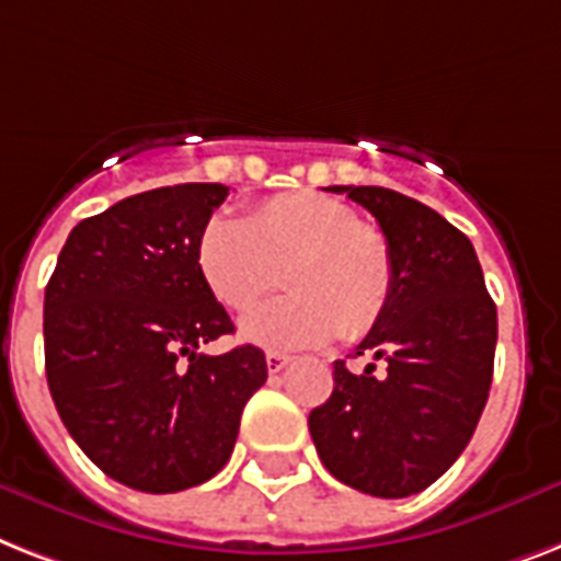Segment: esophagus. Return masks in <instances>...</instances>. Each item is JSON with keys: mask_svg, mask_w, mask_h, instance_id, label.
Listing matches in <instances>:
<instances>
[{"mask_svg": "<svg viewBox=\"0 0 561 561\" xmlns=\"http://www.w3.org/2000/svg\"><path fill=\"white\" fill-rule=\"evenodd\" d=\"M265 359H267V371H271V375H279L282 368H288L290 363L288 354H282V352H267Z\"/></svg>", "mask_w": 561, "mask_h": 561, "instance_id": "esophagus-1", "label": "esophagus"}]
</instances>
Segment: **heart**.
<instances>
[{
	"mask_svg": "<svg viewBox=\"0 0 561 561\" xmlns=\"http://www.w3.org/2000/svg\"><path fill=\"white\" fill-rule=\"evenodd\" d=\"M195 265L213 299L233 313L285 282L290 294L241 322L244 340L273 348L320 345L334 334L359 340L394 288L389 239L359 221L352 204L313 190L273 195L244 218L213 216L195 241Z\"/></svg>",
	"mask_w": 561,
	"mask_h": 561,
	"instance_id": "heart-1",
	"label": "heart"
}]
</instances>
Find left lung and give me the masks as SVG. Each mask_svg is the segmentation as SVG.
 I'll list each match as a JSON object with an SVG mask.
<instances>
[{
	"label": "left lung",
	"instance_id": "obj_1",
	"mask_svg": "<svg viewBox=\"0 0 561 561\" xmlns=\"http://www.w3.org/2000/svg\"><path fill=\"white\" fill-rule=\"evenodd\" d=\"M377 218L394 259V288L357 354L334 363V391L308 414L325 470L377 499L435 484L470 444L493 383L499 317L472 241L426 204L386 186H328Z\"/></svg>",
	"mask_w": 561,
	"mask_h": 561
}]
</instances>
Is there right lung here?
I'll return each instance as SVG.
<instances>
[{
    "label": "right lung",
    "instance_id": "obj_1",
    "mask_svg": "<svg viewBox=\"0 0 561 561\" xmlns=\"http://www.w3.org/2000/svg\"><path fill=\"white\" fill-rule=\"evenodd\" d=\"M225 184L129 195L83 218L45 288V377L68 435L108 478L178 493L216 476L250 394L267 380L262 348L198 352L233 334L195 265V241Z\"/></svg>",
    "mask_w": 561,
    "mask_h": 561
}]
</instances>
